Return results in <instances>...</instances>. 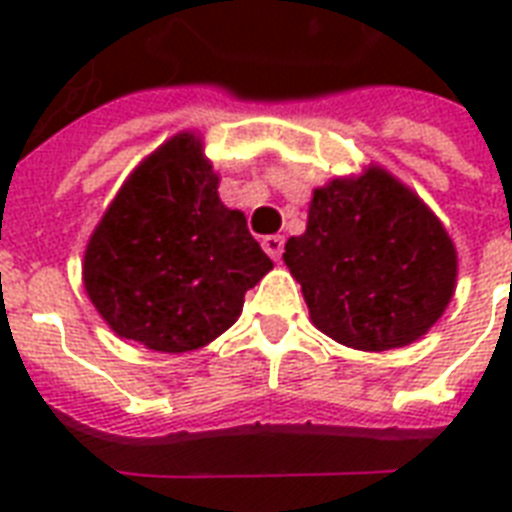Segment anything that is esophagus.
<instances>
[{
    "label": "esophagus",
    "instance_id": "obj_1",
    "mask_svg": "<svg viewBox=\"0 0 512 512\" xmlns=\"http://www.w3.org/2000/svg\"><path fill=\"white\" fill-rule=\"evenodd\" d=\"M263 249L273 257V260H281V252H284V236H276V233H273V236H265Z\"/></svg>",
    "mask_w": 512,
    "mask_h": 512
}]
</instances>
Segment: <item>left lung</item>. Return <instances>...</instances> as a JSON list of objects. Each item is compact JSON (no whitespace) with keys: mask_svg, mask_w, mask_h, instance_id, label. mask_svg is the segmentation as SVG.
<instances>
[{"mask_svg":"<svg viewBox=\"0 0 512 512\" xmlns=\"http://www.w3.org/2000/svg\"><path fill=\"white\" fill-rule=\"evenodd\" d=\"M284 263L316 329L356 350L420 340L457 284V249L441 220L380 167L316 188Z\"/></svg>","mask_w":512,"mask_h":512,"instance_id":"obj_1","label":"left lung"}]
</instances>
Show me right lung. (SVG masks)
Wrapping results in <instances>:
<instances>
[{
  "label": "right lung",
  "mask_w": 512,
  "mask_h": 512,
  "mask_svg": "<svg viewBox=\"0 0 512 512\" xmlns=\"http://www.w3.org/2000/svg\"><path fill=\"white\" fill-rule=\"evenodd\" d=\"M201 140L180 132L127 177L84 249V289L108 327L162 353L220 337L271 257L217 196Z\"/></svg>",
  "instance_id": "1"
}]
</instances>
